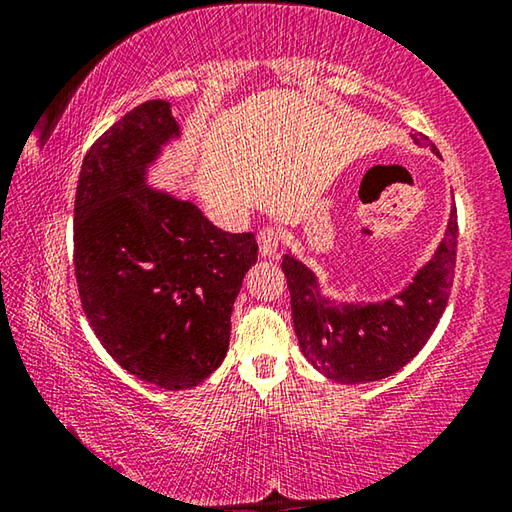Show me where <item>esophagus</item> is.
I'll return each mask as SVG.
<instances>
[{
	"label": "esophagus",
	"mask_w": 512,
	"mask_h": 512,
	"mask_svg": "<svg viewBox=\"0 0 512 512\" xmlns=\"http://www.w3.org/2000/svg\"><path fill=\"white\" fill-rule=\"evenodd\" d=\"M259 255L262 257H277V248H280V232L275 228H264L257 235Z\"/></svg>",
	"instance_id": "obj_1"
}]
</instances>
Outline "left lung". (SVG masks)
Returning a JSON list of instances; mask_svg holds the SVG:
<instances>
[{
    "instance_id": "obj_1",
    "label": "left lung",
    "mask_w": 512,
    "mask_h": 512,
    "mask_svg": "<svg viewBox=\"0 0 512 512\" xmlns=\"http://www.w3.org/2000/svg\"><path fill=\"white\" fill-rule=\"evenodd\" d=\"M415 144L436 146L422 133ZM458 221L456 205L445 237L409 287L381 302H336L320 293L316 273L284 255L282 271L291 293L293 327L311 366L339 384H368L404 368L429 341L447 307L454 282Z\"/></svg>"
}]
</instances>
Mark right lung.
Here are the masks:
<instances>
[{
    "label": "right lung",
    "mask_w": 512,
    "mask_h": 512,
    "mask_svg": "<svg viewBox=\"0 0 512 512\" xmlns=\"http://www.w3.org/2000/svg\"><path fill=\"white\" fill-rule=\"evenodd\" d=\"M180 137L167 101L115 121L85 153L74 201V271L90 327L121 368L167 391L221 366L253 232H225L192 201L146 183Z\"/></svg>",
    "instance_id": "obj_1"
}]
</instances>
